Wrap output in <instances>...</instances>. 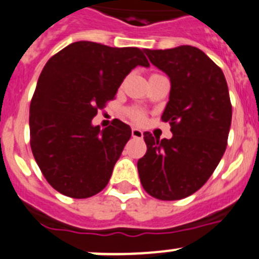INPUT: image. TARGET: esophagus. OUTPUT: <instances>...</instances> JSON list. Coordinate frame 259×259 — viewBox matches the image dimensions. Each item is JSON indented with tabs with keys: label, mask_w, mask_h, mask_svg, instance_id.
I'll use <instances>...</instances> for the list:
<instances>
[{
	"label": "esophagus",
	"mask_w": 259,
	"mask_h": 259,
	"mask_svg": "<svg viewBox=\"0 0 259 259\" xmlns=\"http://www.w3.org/2000/svg\"><path fill=\"white\" fill-rule=\"evenodd\" d=\"M131 135H132V137H135V139H143L144 137L143 131H141V130H139V128H132Z\"/></svg>",
	"instance_id": "1"
}]
</instances>
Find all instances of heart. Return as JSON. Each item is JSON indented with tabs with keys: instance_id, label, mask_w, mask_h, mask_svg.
<instances>
[{
	"instance_id": "heart-1",
	"label": "heart",
	"mask_w": 259,
	"mask_h": 259,
	"mask_svg": "<svg viewBox=\"0 0 259 259\" xmlns=\"http://www.w3.org/2000/svg\"><path fill=\"white\" fill-rule=\"evenodd\" d=\"M127 115H128V118L131 119L132 122L137 123V124H141V123L145 122V113H144L141 109H137V107L128 109Z\"/></svg>"
}]
</instances>
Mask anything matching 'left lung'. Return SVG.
I'll return each instance as SVG.
<instances>
[{
  "instance_id": "left-lung-1",
  "label": "left lung",
  "mask_w": 259,
  "mask_h": 259,
  "mask_svg": "<svg viewBox=\"0 0 259 259\" xmlns=\"http://www.w3.org/2000/svg\"><path fill=\"white\" fill-rule=\"evenodd\" d=\"M144 52L170 77V100L162 120L172 137L144 132L146 153L137 162L144 189L162 201L188 197L207 182L227 148L232 105L221 67L198 48Z\"/></svg>"
}]
</instances>
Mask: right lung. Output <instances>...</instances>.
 Here are the masks:
<instances>
[{"instance_id": "obj_1", "label": "right lung", "mask_w": 259, "mask_h": 259, "mask_svg": "<svg viewBox=\"0 0 259 259\" xmlns=\"http://www.w3.org/2000/svg\"><path fill=\"white\" fill-rule=\"evenodd\" d=\"M136 66H149L139 48L77 41L42 68L29 106V143L41 172L59 193L88 198L107 185L131 128L114 119L100 130L92 119Z\"/></svg>"}]
</instances>
